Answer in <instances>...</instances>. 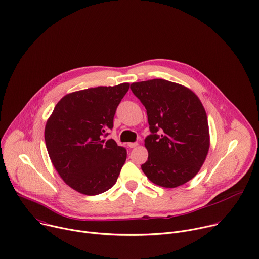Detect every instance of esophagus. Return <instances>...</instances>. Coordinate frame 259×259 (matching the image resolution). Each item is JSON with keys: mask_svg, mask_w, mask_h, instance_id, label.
Masks as SVG:
<instances>
[{"mask_svg": "<svg viewBox=\"0 0 259 259\" xmlns=\"http://www.w3.org/2000/svg\"><path fill=\"white\" fill-rule=\"evenodd\" d=\"M138 145L137 142H129L128 143V146L130 147V149H133V147H136Z\"/></svg>", "mask_w": 259, "mask_h": 259, "instance_id": "obj_1", "label": "esophagus"}]
</instances>
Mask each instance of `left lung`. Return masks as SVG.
Here are the masks:
<instances>
[{"label": "left lung", "instance_id": "left-lung-1", "mask_svg": "<svg viewBox=\"0 0 259 259\" xmlns=\"http://www.w3.org/2000/svg\"><path fill=\"white\" fill-rule=\"evenodd\" d=\"M130 88L146 109L152 132L144 140L149 158L141 165L143 173L163 188L187 183L200 171L210 147L200 98L188 87L163 79L133 83Z\"/></svg>", "mask_w": 259, "mask_h": 259}]
</instances>
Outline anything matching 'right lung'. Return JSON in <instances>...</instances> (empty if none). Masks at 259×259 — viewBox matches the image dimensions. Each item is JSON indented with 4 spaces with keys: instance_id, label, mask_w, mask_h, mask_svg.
Returning a JSON list of instances; mask_svg holds the SVG:
<instances>
[{
    "instance_id": "add662e5",
    "label": "right lung",
    "mask_w": 259,
    "mask_h": 259,
    "mask_svg": "<svg viewBox=\"0 0 259 259\" xmlns=\"http://www.w3.org/2000/svg\"><path fill=\"white\" fill-rule=\"evenodd\" d=\"M129 83L99 86L64 95L45 126L50 160L72 190L86 196L106 192L117 182L127 152L114 139H103L114 127L116 109Z\"/></svg>"
}]
</instances>
